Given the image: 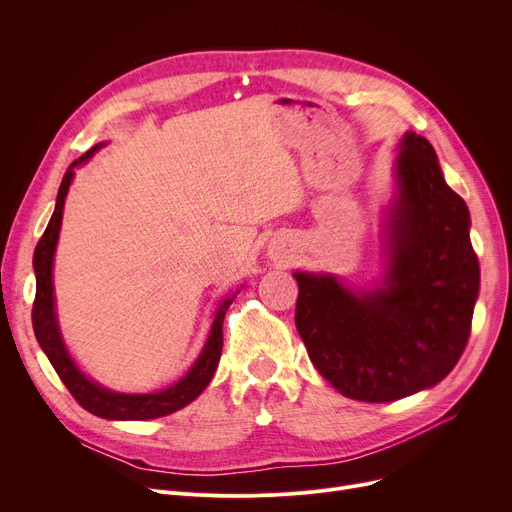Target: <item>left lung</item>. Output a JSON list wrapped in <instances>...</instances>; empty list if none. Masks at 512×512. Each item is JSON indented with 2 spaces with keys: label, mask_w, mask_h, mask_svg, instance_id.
Returning a JSON list of instances; mask_svg holds the SVG:
<instances>
[{
  "label": "left lung",
  "mask_w": 512,
  "mask_h": 512,
  "mask_svg": "<svg viewBox=\"0 0 512 512\" xmlns=\"http://www.w3.org/2000/svg\"><path fill=\"white\" fill-rule=\"evenodd\" d=\"M467 203L434 147L407 132L396 157L382 286L351 290L332 274L294 272L297 330L311 363L344 396L390 402L442 382L461 359L479 294Z\"/></svg>",
  "instance_id": "obj_1"
}]
</instances>
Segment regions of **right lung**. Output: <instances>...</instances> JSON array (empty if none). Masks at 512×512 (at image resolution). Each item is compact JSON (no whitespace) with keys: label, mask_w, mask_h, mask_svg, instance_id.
<instances>
[{"label":"right lung","mask_w":512,"mask_h":512,"mask_svg":"<svg viewBox=\"0 0 512 512\" xmlns=\"http://www.w3.org/2000/svg\"><path fill=\"white\" fill-rule=\"evenodd\" d=\"M103 143L95 145L91 151H87L83 157H78L74 164L66 170L58 199H56V209H53L51 220L39 240V245L33 255V267H35V276H37V292H35V303H33V328L35 336L39 340V346L43 348V353L47 355L49 363L56 369L60 375V380L64 386L70 390V394L76 398V402L89 413L103 417V419H116V421H145V419H157V417H166L170 413L180 411L186 407L188 402H193L211 382L215 369H218L220 357H222V346H224V332L222 324L228 307L232 305L236 292L226 297L218 311H215L213 324L207 336V342L203 346V351L195 365L188 369L184 378H180L174 386L151 392V394H120L112 392L93 380H89L87 375L76 367V363L70 359L60 326H58V317H56V301H53V255H56V245H58V236H60V226H62V213H64V201L68 195L70 182L74 178V168L78 164H85V161L101 149Z\"/></svg>","instance_id":"add662e5"}]
</instances>
